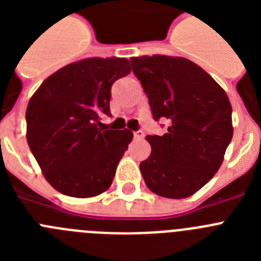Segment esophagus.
I'll return each mask as SVG.
<instances>
[{
	"label": "esophagus",
	"mask_w": 261,
	"mask_h": 261,
	"mask_svg": "<svg viewBox=\"0 0 261 261\" xmlns=\"http://www.w3.org/2000/svg\"><path fill=\"white\" fill-rule=\"evenodd\" d=\"M133 136H135L136 140H141V138H144V132L142 130H137V132L133 133Z\"/></svg>",
	"instance_id": "obj_1"
}]
</instances>
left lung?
<instances>
[{"instance_id":"1","label":"left lung","mask_w":261,"mask_h":261,"mask_svg":"<svg viewBox=\"0 0 261 261\" xmlns=\"http://www.w3.org/2000/svg\"><path fill=\"white\" fill-rule=\"evenodd\" d=\"M133 73L149 98L153 117L167 119L163 136H146L149 158L140 163L147 188L186 199L214 176L232 138L231 105L225 90L184 57H132Z\"/></svg>"}]
</instances>
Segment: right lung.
<instances>
[{"label":"right lung","instance_id":"add662e5","mask_svg":"<svg viewBox=\"0 0 261 261\" xmlns=\"http://www.w3.org/2000/svg\"><path fill=\"white\" fill-rule=\"evenodd\" d=\"M120 57H90L50 74L30 99L27 142L48 183L60 193L87 199L106 192L133 133L105 130L111 86L130 73Z\"/></svg>","mask_w":261,"mask_h":261}]
</instances>
